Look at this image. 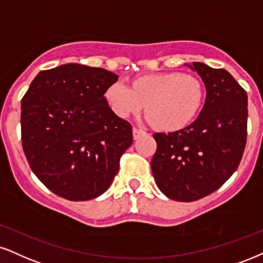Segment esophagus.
I'll return each mask as SVG.
<instances>
[{
	"label": "esophagus",
	"instance_id": "obj_1",
	"mask_svg": "<svg viewBox=\"0 0 263 263\" xmlns=\"http://www.w3.org/2000/svg\"><path fill=\"white\" fill-rule=\"evenodd\" d=\"M144 135H147V132H145L144 129H141V128H137V127L134 128V138H135V140H138V138L142 137V136H144Z\"/></svg>",
	"mask_w": 263,
	"mask_h": 263
}]
</instances>
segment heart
<instances>
[{"label":"heart","mask_w":263,"mask_h":263,"mask_svg":"<svg viewBox=\"0 0 263 263\" xmlns=\"http://www.w3.org/2000/svg\"><path fill=\"white\" fill-rule=\"evenodd\" d=\"M204 94V84L197 76L167 72L136 78L132 88L121 81L114 82L106 89L105 98L120 118L136 115L145 105L152 123L160 129L176 131L196 118Z\"/></svg>","instance_id":"1"}]
</instances>
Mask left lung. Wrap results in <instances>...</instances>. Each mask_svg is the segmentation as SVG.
I'll return each mask as SVG.
<instances>
[{
	"instance_id": "left-lung-1",
	"label": "left lung",
	"mask_w": 263,
	"mask_h": 263,
	"mask_svg": "<svg viewBox=\"0 0 263 263\" xmlns=\"http://www.w3.org/2000/svg\"><path fill=\"white\" fill-rule=\"evenodd\" d=\"M207 97L196 121L170 134H154L152 173L166 197L192 202L218 190L238 169L248 136V94L224 68L192 63Z\"/></svg>"
}]
</instances>
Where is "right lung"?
I'll use <instances>...</instances> for the list:
<instances>
[{
  "instance_id": "obj_1",
  "label": "right lung",
  "mask_w": 263,
  "mask_h": 263,
  "mask_svg": "<svg viewBox=\"0 0 263 263\" xmlns=\"http://www.w3.org/2000/svg\"><path fill=\"white\" fill-rule=\"evenodd\" d=\"M119 76L67 63L41 71L22 99V145L30 169L50 191L88 201L106 191L132 126L104 97Z\"/></svg>"
}]
</instances>
